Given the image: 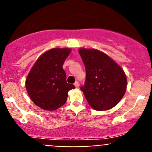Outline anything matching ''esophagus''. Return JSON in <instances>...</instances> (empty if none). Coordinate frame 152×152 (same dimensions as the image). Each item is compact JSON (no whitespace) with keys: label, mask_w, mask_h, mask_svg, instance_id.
I'll list each match as a JSON object with an SVG mask.
<instances>
[{"label":"esophagus","mask_w":152,"mask_h":152,"mask_svg":"<svg viewBox=\"0 0 152 152\" xmlns=\"http://www.w3.org/2000/svg\"><path fill=\"white\" fill-rule=\"evenodd\" d=\"M74 85H75V87H79V83L78 82H76L74 83Z\"/></svg>","instance_id":"obj_1"}]
</instances>
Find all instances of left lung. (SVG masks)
Instances as JSON below:
<instances>
[{"instance_id":"1","label":"left lung","mask_w":152,"mask_h":152,"mask_svg":"<svg viewBox=\"0 0 152 152\" xmlns=\"http://www.w3.org/2000/svg\"><path fill=\"white\" fill-rule=\"evenodd\" d=\"M85 66V85L80 89L96 110L113 108L125 94L126 77L123 69L110 56L96 49H79Z\"/></svg>"}]
</instances>
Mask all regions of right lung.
<instances>
[{
    "label": "right lung",
    "mask_w": 152,
    "mask_h": 152,
    "mask_svg": "<svg viewBox=\"0 0 152 152\" xmlns=\"http://www.w3.org/2000/svg\"><path fill=\"white\" fill-rule=\"evenodd\" d=\"M70 52L68 48H53L44 53L35 62L26 80L29 97L45 110H55L66 102L68 91L75 88L67 83L62 68Z\"/></svg>",
    "instance_id": "add662e5"
}]
</instances>
